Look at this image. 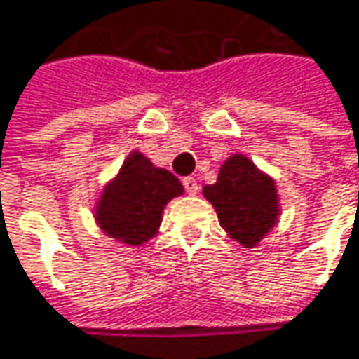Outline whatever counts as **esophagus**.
<instances>
[{
	"mask_svg": "<svg viewBox=\"0 0 359 359\" xmlns=\"http://www.w3.org/2000/svg\"><path fill=\"white\" fill-rule=\"evenodd\" d=\"M184 188H186V192L190 194V196H194V194H198V182L194 180V177H184Z\"/></svg>",
	"mask_w": 359,
	"mask_h": 359,
	"instance_id": "1",
	"label": "esophagus"
}]
</instances>
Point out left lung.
<instances>
[{"mask_svg": "<svg viewBox=\"0 0 359 359\" xmlns=\"http://www.w3.org/2000/svg\"><path fill=\"white\" fill-rule=\"evenodd\" d=\"M202 194L226 235L249 249L271 233L282 215L273 177L243 153L231 155L220 165L217 184L204 186Z\"/></svg>", "mask_w": 359, "mask_h": 359, "instance_id": "1", "label": "left lung"}]
</instances>
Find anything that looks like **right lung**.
<instances>
[{
	"instance_id": "1",
	"label": "right lung",
	"mask_w": 359,
	"mask_h": 359,
	"mask_svg": "<svg viewBox=\"0 0 359 359\" xmlns=\"http://www.w3.org/2000/svg\"><path fill=\"white\" fill-rule=\"evenodd\" d=\"M184 194L180 180L133 151L93 204V220L118 243L141 247L159 233L169 200Z\"/></svg>"
}]
</instances>
